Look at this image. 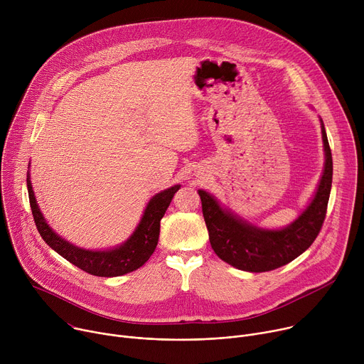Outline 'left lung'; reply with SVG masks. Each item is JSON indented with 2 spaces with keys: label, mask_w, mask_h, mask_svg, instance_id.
<instances>
[{
  "label": "left lung",
  "mask_w": 364,
  "mask_h": 364,
  "mask_svg": "<svg viewBox=\"0 0 364 364\" xmlns=\"http://www.w3.org/2000/svg\"><path fill=\"white\" fill-rule=\"evenodd\" d=\"M321 134L326 163L317 191L298 219L284 229L253 226L223 209L207 191L198 190L210 245L222 261L242 271L267 272L289 264L313 245L326 219L333 181V157L323 121Z\"/></svg>",
  "instance_id": "8db88e82"
}]
</instances>
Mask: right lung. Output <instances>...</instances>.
Here are the masks:
<instances>
[{"label": "right lung", "instance_id": "obj_1", "mask_svg": "<svg viewBox=\"0 0 364 364\" xmlns=\"http://www.w3.org/2000/svg\"><path fill=\"white\" fill-rule=\"evenodd\" d=\"M178 188V184L173 186L159 194H155L148 201L139 225L125 243L108 250H89L77 247L69 243L68 240L62 239L47 225L34 197L30 174L27 176V190L31 213L43 240L51 249L56 250L60 256H63L66 261L80 268L82 271L95 277L107 278L121 277L128 272H132L141 268L148 261L159 243L160 222L166 215L167 207L170 205Z\"/></svg>", "mask_w": 364, "mask_h": 364}]
</instances>
